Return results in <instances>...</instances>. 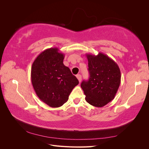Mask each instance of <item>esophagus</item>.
I'll return each mask as SVG.
<instances>
[{"mask_svg":"<svg viewBox=\"0 0 149 149\" xmlns=\"http://www.w3.org/2000/svg\"><path fill=\"white\" fill-rule=\"evenodd\" d=\"M76 78H78L79 82L80 83L81 81V74H77V75H76Z\"/></svg>","mask_w":149,"mask_h":149,"instance_id":"34e87169","label":"esophagus"}]
</instances>
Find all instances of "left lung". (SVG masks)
Wrapping results in <instances>:
<instances>
[{"instance_id": "obj_1", "label": "left lung", "mask_w": 149, "mask_h": 149, "mask_svg": "<svg viewBox=\"0 0 149 149\" xmlns=\"http://www.w3.org/2000/svg\"><path fill=\"white\" fill-rule=\"evenodd\" d=\"M89 78L81 84L90 104L101 107L114 100L120 83V71L111 58L100 52L97 55L86 54Z\"/></svg>"}]
</instances>
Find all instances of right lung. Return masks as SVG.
<instances>
[{"label":"right lung","instance_id":"add662e5","mask_svg":"<svg viewBox=\"0 0 149 149\" xmlns=\"http://www.w3.org/2000/svg\"><path fill=\"white\" fill-rule=\"evenodd\" d=\"M65 55L58 48H48L36 58L31 81L37 96L49 107H58L68 100L78 79L63 64Z\"/></svg>","mask_w":149,"mask_h":149}]
</instances>
